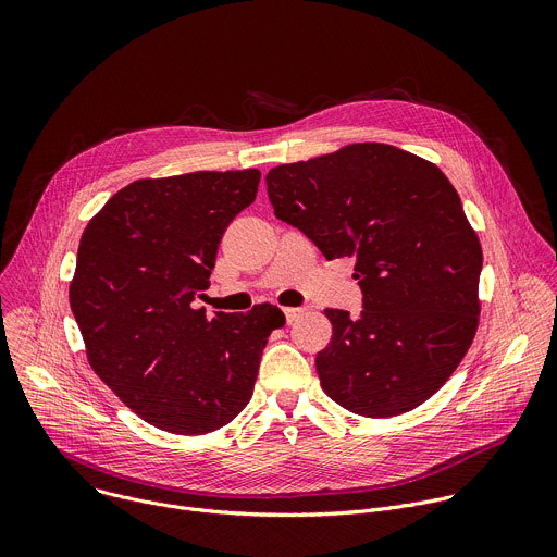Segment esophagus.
I'll return each mask as SVG.
<instances>
[{
	"mask_svg": "<svg viewBox=\"0 0 557 557\" xmlns=\"http://www.w3.org/2000/svg\"><path fill=\"white\" fill-rule=\"evenodd\" d=\"M304 312V308H293V306H288V308H284V314H286V322L288 324H293L297 317Z\"/></svg>",
	"mask_w": 557,
	"mask_h": 557,
	"instance_id": "1",
	"label": "esophagus"
}]
</instances>
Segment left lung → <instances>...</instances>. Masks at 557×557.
I'll list each match as a JSON object with an SVG mask.
<instances>
[{
    "instance_id": "left-lung-1",
    "label": "left lung",
    "mask_w": 557,
    "mask_h": 557,
    "mask_svg": "<svg viewBox=\"0 0 557 557\" xmlns=\"http://www.w3.org/2000/svg\"><path fill=\"white\" fill-rule=\"evenodd\" d=\"M280 220L326 260L355 258L363 310L326 308L331 344L314 366L342 408L410 412L451 376L479 329L483 249L447 176L385 143H352L267 174Z\"/></svg>"
}]
</instances>
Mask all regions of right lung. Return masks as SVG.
<instances>
[{"instance_id": "1", "label": "right lung", "mask_w": 557, "mask_h": 557, "mask_svg": "<svg viewBox=\"0 0 557 557\" xmlns=\"http://www.w3.org/2000/svg\"><path fill=\"white\" fill-rule=\"evenodd\" d=\"M258 170L140 178L88 222L70 308L99 379L149 425L183 436L224 428L251 401L284 312L194 308L228 222L256 200Z\"/></svg>"}]
</instances>
